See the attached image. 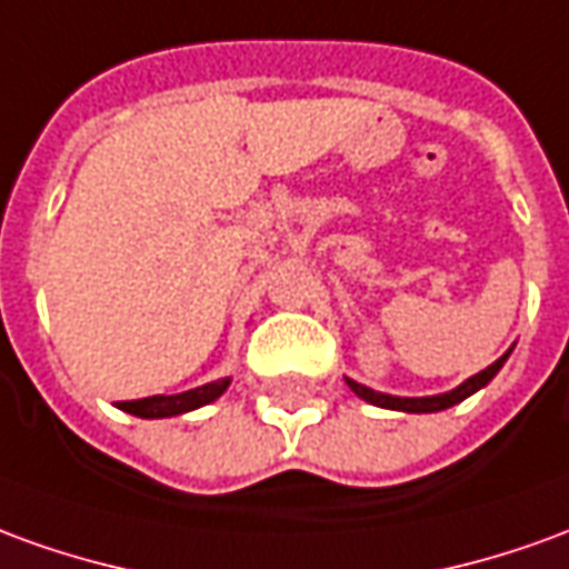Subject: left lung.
Returning <instances> with one entry per match:
<instances>
[{
	"label": "left lung",
	"instance_id": "left-lung-1",
	"mask_svg": "<svg viewBox=\"0 0 569 569\" xmlns=\"http://www.w3.org/2000/svg\"><path fill=\"white\" fill-rule=\"evenodd\" d=\"M508 353H511V348H508L496 363H490L487 369H480L478 376H471V379H465L462 385H456L452 391H443V395H428V397H397V395H381V391H372V388H367V385H360V381H353L345 376V381H348V388H351L353 395L360 397V400H367V403H372V407H381V409H397V412H440V409H450L456 407V403H462L465 397L478 395L480 388H487L492 379H496V372L506 367Z\"/></svg>",
	"mask_w": 569,
	"mask_h": 569
}]
</instances>
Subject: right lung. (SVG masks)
I'll list each match as a JSON object with an SVG mask.
<instances>
[{
    "instance_id": "add662e5",
    "label": "right lung",
    "mask_w": 569,
    "mask_h": 569,
    "mask_svg": "<svg viewBox=\"0 0 569 569\" xmlns=\"http://www.w3.org/2000/svg\"><path fill=\"white\" fill-rule=\"evenodd\" d=\"M230 388L228 379H216L209 385H200V388H190V391H181V395H157L144 397V400H122L119 409L132 412L138 419H172V416H184L190 409H200L206 403H212L218 397L224 395Z\"/></svg>"
}]
</instances>
